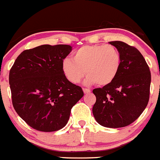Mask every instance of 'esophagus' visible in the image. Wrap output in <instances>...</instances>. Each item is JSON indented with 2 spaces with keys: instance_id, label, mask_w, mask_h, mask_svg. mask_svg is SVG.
<instances>
[{
  "instance_id": "34e87169",
  "label": "esophagus",
  "mask_w": 160,
  "mask_h": 160,
  "mask_svg": "<svg viewBox=\"0 0 160 160\" xmlns=\"http://www.w3.org/2000/svg\"><path fill=\"white\" fill-rule=\"evenodd\" d=\"M83 92L85 94H88V93H90V90L88 89V88H83Z\"/></svg>"
}]
</instances>
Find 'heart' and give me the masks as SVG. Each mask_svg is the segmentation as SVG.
<instances>
[{
  "label": "heart",
  "instance_id": "b5f03b06",
  "mask_svg": "<svg viewBox=\"0 0 160 160\" xmlns=\"http://www.w3.org/2000/svg\"><path fill=\"white\" fill-rule=\"evenodd\" d=\"M121 65V55L112 45H86L73 53V60L66 58L61 68L64 76L77 84L87 75L85 84L105 86L116 78Z\"/></svg>",
  "mask_w": 160,
  "mask_h": 160
}]
</instances>
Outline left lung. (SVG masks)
Masks as SVG:
<instances>
[{
  "mask_svg": "<svg viewBox=\"0 0 160 160\" xmlns=\"http://www.w3.org/2000/svg\"><path fill=\"white\" fill-rule=\"evenodd\" d=\"M110 44L121 53V65L111 83L92 90L96 97L92 113L100 125L118 128L133 123L147 107L151 73L135 47L121 41H112Z\"/></svg>",
  "mask_w": 160,
  "mask_h": 160,
  "instance_id": "8db88e82",
  "label": "left lung"
}]
</instances>
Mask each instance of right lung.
I'll return each mask as SVG.
<instances>
[{
  "label": "right lung",
  "mask_w": 160,
  "mask_h": 160,
  "mask_svg": "<svg viewBox=\"0 0 160 160\" xmlns=\"http://www.w3.org/2000/svg\"><path fill=\"white\" fill-rule=\"evenodd\" d=\"M69 45H41L22 52L9 73L12 104L20 118L39 132H56L67 124L71 110L84 96L69 82L61 65Z\"/></svg>",
  "instance_id": "1"
}]
</instances>
